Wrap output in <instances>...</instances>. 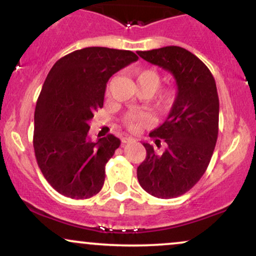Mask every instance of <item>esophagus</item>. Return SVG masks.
<instances>
[{"label": "esophagus", "instance_id": "esophagus-1", "mask_svg": "<svg viewBox=\"0 0 256 256\" xmlns=\"http://www.w3.org/2000/svg\"><path fill=\"white\" fill-rule=\"evenodd\" d=\"M122 143H124V144L134 143V138H132V137H122Z\"/></svg>", "mask_w": 256, "mask_h": 256}]
</instances>
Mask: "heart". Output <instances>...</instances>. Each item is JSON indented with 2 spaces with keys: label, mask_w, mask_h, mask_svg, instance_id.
Returning <instances> with one entry per match:
<instances>
[{
  "label": "heart",
  "mask_w": 256,
  "mask_h": 256,
  "mask_svg": "<svg viewBox=\"0 0 256 256\" xmlns=\"http://www.w3.org/2000/svg\"><path fill=\"white\" fill-rule=\"evenodd\" d=\"M136 82H137L139 90H146L148 92H151V94H154V93L160 88L162 79L160 76L156 72V70H142L136 73ZM170 102L171 96L169 93H166V94L160 96V104L162 106L169 105ZM124 122L131 131H134L138 130L139 126L146 122V118H145V116L142 114V113H131V114L126 116Z\"/></svg>",
  "instance_id": "heart-1"
}]
</instances>
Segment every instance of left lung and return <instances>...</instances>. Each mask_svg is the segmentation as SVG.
Returning <instances> with one entry per match:
<instances>
[{"label": "left lung", "instance_id": "left-lung-1", "mask_svg": "<svg viewBox=\"0 0 256 256\" xmlns=\"http://www.w3.org/2000/svg\"><path fill=\"white\" fill-rule=\"evenodd\" d=\"M148 62L172 74L177 93L171 111L143 143L146 157L137 169L139 184L158 198L189 192L208 168L218 134L220 102L215 79L192 52L178 46L137 52Z\"/></svg>", "mask_w": 256, "mask_h": 256}]
</instances>
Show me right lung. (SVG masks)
<instances>
[{
    "label": "right lung",
    "instance_id": "1",
    "mask_svg": "<svg viewBox=\"0 0 256 256\" xmlns=\"http://www.w3.org/2000/svg\"><path fill=\"white\" fill-rule=\"evenodd\" d=\"M137 60L131 50L87 47L61 58L48 73L35 108L33 145L42 174L61 195L84 200L102 190L120 140L108 134L93 142L90 122L104 105L110 78Z\"/></svg>",
    "mask_w": 256,
    "mask_h": 256
}]
</instances>
